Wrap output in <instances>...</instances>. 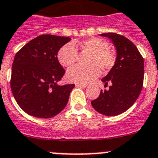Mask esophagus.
I'll return each instance as SVG.
<instances>
[{"instance_id": "esophagus-1", "label": "esophagus", "mask_w": 158, "mask_h": 158, "mask_svg": "<svg viewBox=\"0 0 158 158\" xmlns=\"http://www.w3.org/2000/svg\"><path fill=\"white\" fill-rule=\"evenodd\" d=\"M76 86L77 87H79V88H85L87 86V85H85V84H76Z\"/></svg>"}]
</instances>
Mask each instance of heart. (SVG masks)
I'll list each match as a JSON object with an SVG mask.
<instances>
[{
	"instance_id": "obj_1",
	"label": "heart",
	"mask_w": 158,
	"mask_h": 158,
	"mask_svg": "<svg viewBox=\"0 0 158 158\" xmlns=\"http://www.w3.org/2000/svg\"><path fill=\"white\" fill-rule=\"evenodd\" d=\"M77 46L84 52L90 53L87 59L88 66H73L67 71L66 79L77 84H87L96 79L103 73L109 72L116 62L115 53L110 50L109 44L100 38L93 37L78 42ZM76 44L68 43L58 52V60L63 67H70L78 58Z\"/></svg>"
}]
</instances>
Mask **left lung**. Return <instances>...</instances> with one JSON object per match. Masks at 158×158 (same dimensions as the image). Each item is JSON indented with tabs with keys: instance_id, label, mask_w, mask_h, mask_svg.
<instances>
[{
	"instance_id": "1",
	"label": "left lung",
	"mask_w": 158,
	"mask_h": 158,
	"mask_svg": "<svg viewBox=\"0 0 158 158\" xmlns=\"http://www.w3.org/2000/svg\"><path fill=\"white\" fill-rule=\"evenodd\" d=\"M111 40L117 51L116 62L102 81L111 86L102 90L98 98L91 102L100 114L115 116L126 111L140 95L144 79V59L131 40L121 35L108 32L100 34Z\"/></svg>"
}]
</instances>
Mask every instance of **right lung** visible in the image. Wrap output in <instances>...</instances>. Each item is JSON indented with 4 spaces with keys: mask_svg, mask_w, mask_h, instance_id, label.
Segmentation results:
<instances>
[{
    "mask_svg": "<svg viewBox=\"0 0 158 158\" xmlns=\"http://www.w3.org/2000/svg\"><path fill=\"white\" fill-rule=\"evenodd\" d=\"M69 41V37L42 35L15 55L11 89L18 105L28 115L51 118L66 106L75 85L57 84L65 72L58 62V52Z\"/></svg>",
    "mask_w": 158,
    "mask_h": 158,
    "instance_id": "1",
    "label": "right lung"
}]
</instances>
